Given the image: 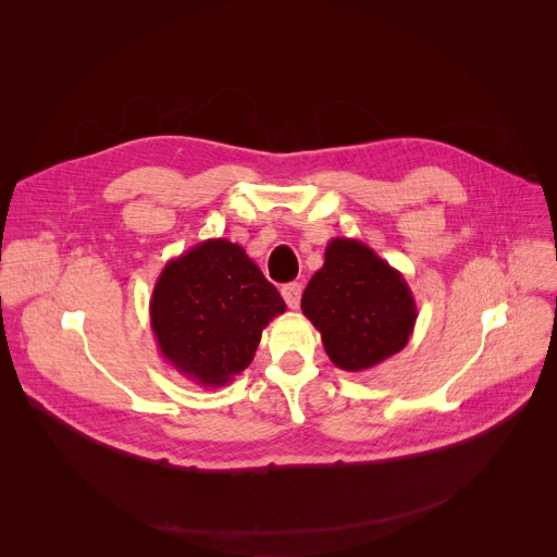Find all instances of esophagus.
Listing matches in <instances>:
<instances>
[{"mask_svg":"<svg viewBox=\"0 0 557 557\" xmlns=\"http://www.w3.org/2000/svg\"><path fill=\"white\" fill-rule=\"evenodd\" d=\"M300 296H302V284H298V282H288V284H284V286H282V298L286 300V305H288L290 309H298V305H300Z\"/></svg>","mask_w":557,"mask_h":557,"instance_id":"esophagus-1","label":"esophagus"}]
</instances>
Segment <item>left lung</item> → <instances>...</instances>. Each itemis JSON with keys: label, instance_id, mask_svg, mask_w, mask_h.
Listing matches in <instances>:
<instances>
[{"label": "left lung", "instance_id": "8db88e82", "mask_svg": "<svg viewBox=\"0 0 557 557\" xmlns=\"http://www.w3.org/2000/svg\"><path fill=\"white\" fill-rule=\"evenodd\" d=\"M302 313L323 338L332 363L363 372L401 352L418 307L404 275L357 239H332L323 269L302 294Z\"/></svg>", "mask_w": 557, "mask_h": 557}]
</instances>
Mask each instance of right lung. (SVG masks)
<instances>
[{"mask_svg":"<svg viewBox=\"0 0 557 557\" xmlns=\"http://www.w3.org/2000/svg\"><path fill=\"white\" fill-rule=\"evenodd\" d=\"M149 311L164 361L216 388L250 366L263 327L286 305L239 244L208 239L166 261Z\"/></svg>","mask_w":557,"mask_h":557,"instance_id":"obj_1","label":"right lung"}]
</instances>
